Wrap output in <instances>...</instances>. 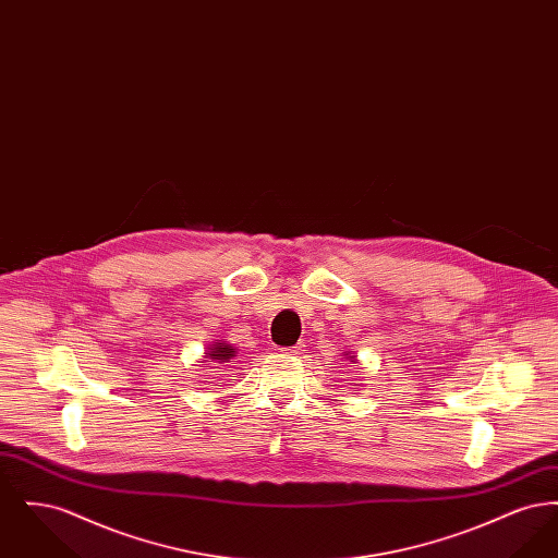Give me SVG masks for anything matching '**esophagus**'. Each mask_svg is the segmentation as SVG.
<instances>
[{"label":"esophagus","instance_id":"1","mask_svg":"<svg viewBox=\"0 0 558 558\" xmlns=\"http://www.w3.org/2000/svg\"><path fill=\"white\" fill-rule=\"evenodd\" d=\"M301 351H303V345H301V343H299V345L287 347V349H284V353H291V355H299Z\"/></svg>","mask_w":558,"mask_h":558}]
</instances>
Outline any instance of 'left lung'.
<instances>
[{"label":"left lung","mask_w":558,"mask_h":558,"mask_svg":"<svg viewBox=\"0 0 558 558\" xmlns=\"http://www.w3.org/2000/svg\"><path fill=\"white\" fill-rule=\"evenodd\" d=\"M349 360H351V362H353V360H355V355H349Z\"/></svg>","instance_id":"left-lung-1"}]
</instances>
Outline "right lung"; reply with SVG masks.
<instances>
[{
	"label": "right lung",
	"mask_w": 558,
	"mask_h": 558,
	"mask_svg": "<svg viewBox=\"0 0 558 558\" xmlns=\"http://www.w3.org/2000/svg\"><path fill=\"white\" fill-rule=\"evenodd\" d=\"M205 357H209V360H205V362L226 364V362H230V360L236 357V349L232 345H228L226 341H221V343H215V345L209 347V351H207ZM207 368H209V366H207Z\"/></svg>",
	"instance_id": "obj_1"
}]
</instances>
